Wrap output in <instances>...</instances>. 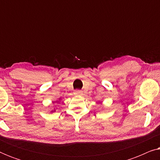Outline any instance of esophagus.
<instances>
[{
  "label": "esophagus",
  "instance_id": "obj_1",
  "mask_svg": "<svg viewBox=\"0 0 160 160\" xmlns=\"http://www.w3.org/2000/svg\"><path fill=\"white\" fill-rule=\"evenodd\" d=\"M75 94L77 95H82V92L79 90V89H76V90H75Z\"/></svg>",
  "mask_w": 160,
  "mask_h": 160
}]
</instances>
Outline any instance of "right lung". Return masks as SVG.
I'll use <instances>...</instances> for the list:
<instances>
[{
    "mask_svg": "<svg viewBox=\"0 0 160 160\" xmlns=\"http://www.w3.org/2000/svg\"><path fill=\"white\" fill-rule=\"evenodd\" d=\"M59 100H60V99H59ZM56 102H59V101H58V100H57ZM52 112H53V111H52Z\"/></svg>",
    "mask_w": 160,
    "mask_h": 160,
    "instance_id": "1",
    "label": "right lung"
}]
</instances>
